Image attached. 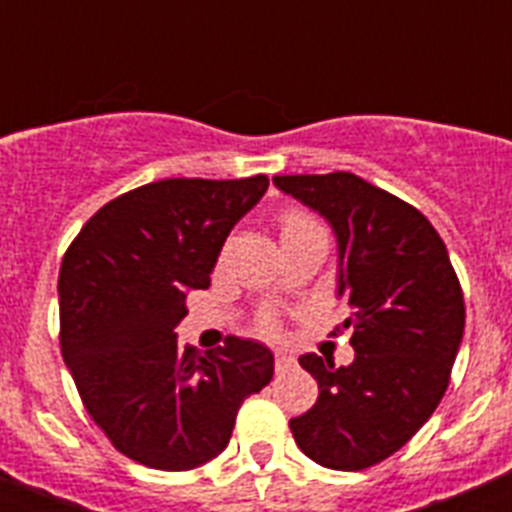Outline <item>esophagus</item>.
<instances>
[{"label": "esophagus", "mask_w": 512, "mask_h": 512, "mask_svg": "<svg viewBox=\"0 0 512 512\" xmlns=\"http://www.w3.org/2000/svg\"><path fill=\"white\" fill-rule=\"evenodd\" d=\"M292 366H295V356L289 354V351H284V348L274 351V369H277V374H284L287 369H292Z\"/></svg>", "instance_id": "1"}]
</instances>
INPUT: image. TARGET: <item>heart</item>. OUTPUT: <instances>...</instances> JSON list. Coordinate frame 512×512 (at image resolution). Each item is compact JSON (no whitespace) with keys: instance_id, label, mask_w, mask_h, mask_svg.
I'll return each mask as SVG.
<instances>
[{"instance_id":"b5f03b06","label":"heart","mask_w":512,"mask_h":512,"mask_svg":"<svg viewBox=\"0 0 512 512\" xmlns=\"http://www.w3.org/2000/svg\"><path fill=\"white\" fill-rule=\"evenodd\" d=\"M307 228H318V223H315V217L307 215L305 210L287 207V210L282 212V217H279V233H282V238H287V235L292 233H300V230H307ZM256 330L264 333V336H274V333L279 330L277 318H274L271 312H264V315L256 320Z\"/></svg>"}]
</instances>
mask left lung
I'll return each instance as SVG.
<instances>
[{"label":"left lung","mask_w":512,"mask_h":512,"mask_svg":"<svg viewBox=\"0 0 512 512\" xmlns=\"http://www.w3.org/2000/svg\"><path fill=\"white\" fill-rule=\"evenodd\" d=\"M282 192L318 210L338 238V295L354 364L318 354L300 366L318 402L289 420L297 446L320 467L369 469L400 451L438 408L464 336V295L428 217L351 171L274 176Z\"/></svg>","instance_id":"1"}]
</instances>
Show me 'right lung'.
<instances>
[{
	"instance_id": "right-lung-1",
	"label": "right lung",
	"mask_w": 512,
	"mask_h": 512,
	"mask_svg": "<svg viewBox=\"0 0 512 512\" xmlns=\"http://www.w3.org/2000/svg\"><path fill=\"white\" fill-rule=\"evenodd\" d=\"M266 187V174L143 184L94 212L63 253V361L89 418L143 467L215 459L243 400L271 382L261 343L228 336L200 354L174 336L187 295L210 287L225 238Z\"/></svg>"
}]
</instances>
